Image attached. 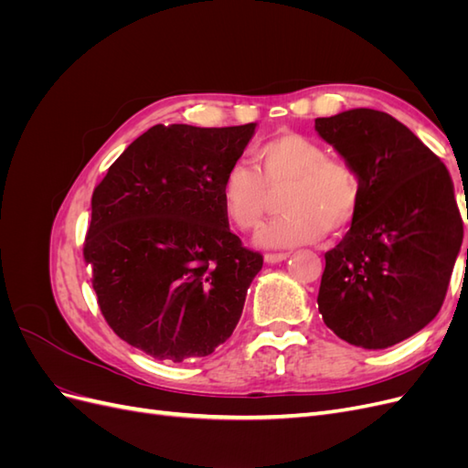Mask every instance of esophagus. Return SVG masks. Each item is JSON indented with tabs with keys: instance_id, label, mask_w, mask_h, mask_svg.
<instances>
[{
	"instance_id": "34e87169",
	"label": "esophagus",
	"mask_w": 468,
	"mask_h": 468,
	"mask_svg": "<svg viewBox=\"0 0 468 468\" xmlns=\"http://www.w3.org/2000/svg\"><path fill=\"white\" fill-rule=\"evenodd\" d=\"M289 258V253H265V263H281Z\"/></svg>"
}]
</instances>
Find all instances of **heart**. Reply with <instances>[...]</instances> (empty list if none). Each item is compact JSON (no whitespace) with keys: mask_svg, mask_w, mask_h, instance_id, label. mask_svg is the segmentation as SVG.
I'll return each mask as SVG.
<instances>
[{"mask_svg":"<svg viewBox=\"0 0 468 468\" xmlns=\"http://www.w3.org/2000/svg\"><path fill=\"white\" fill-rule=\"evenodd\" d=\"M256 167L236 162L220 181L224 215L238 230H258L267 212L269 189H285V217L258 236L267 248H294L320 239L325 232H342L356 220L363 183L349 162L332 158L316 138L285 131L256 150Z\"/></svg>","mask_w":468,"mask_h":468,"instance_id":"b5f03b06","label":"heart"}]
</instances>
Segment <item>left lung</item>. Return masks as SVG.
<instances>
[{"label":"left lung","instance_id":"8db88e82","mask_svg":"<svg viewBox=\"0 0 468 468\" xmlns=\"http://www.w3.org/2000/svg\"><path fill=\"white\" fill-rule=\"evenodd\" d=\"M314 129L363 183L356 220L324 256L318 310L347 344L385 349L428 325L445 301L463 244L455 189L443 162L388 112L351 109Z\"/></svg>","mask_w":468,"mask_h":468}]
</instances>
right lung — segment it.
I'll use <instances>...</instances> for the list:
<instances>
[{"label": "right lung", "mask_w": 468, "mask_h": 468, "mask_svg": "<svg viewBox=\"0 0 468 468\" xmlns=\"http://www.w3.org/2000/svg\"><path fill=\"white\" fill-rule=\"evenodd\" d=\"M256 122L155 124L91 197L83 258L97 304L126 344L160 361L210 356L242 316L261 253L230 232L220 181Z\"/></svg>", "instance_id": "obj_1"}]
</instances>
